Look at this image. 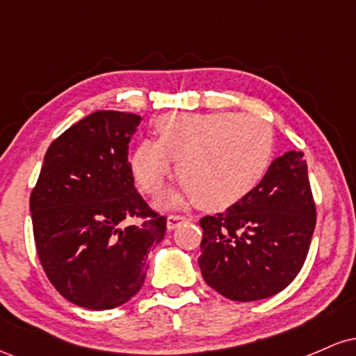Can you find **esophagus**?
I'll use <instances>...</instances> for the list:
<instances>
[{"label": "esophagus", "instance_id": "esophagus-1", "mask_svg": "<svg viewBox=\"0 0 356 356\" xmlns=\"http://www.w3.org/2000/svg\"><path fill=\"white\" fill-rule=\"evenodd\" d=\"M186 220H189L186 218V216H179V214H170L169 218H167V229L172 231L175 227L179 226L181 222H186Z\"/></svg>", "mask_w": 356, "mask_h": 356}]
</instances>
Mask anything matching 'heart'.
<instances>
[{
	"label": "heart",
	"instance_id": "1",
	"mask_svg": "<svg viewBox=\"0 0 356 356\" xmlns=\"http://www.w3.org/2000/svg\"><path fill=\"white\" fill-rule=\"evenodd\" d=\"M155 137L130 152L140 189L155 194L175 161L187 195L206 209H222L246 197L268 174L275 155L273 127L249 113H165L155 122ZM181 201L179 194L164 199L170 206Z\"/></svg>",
	"mask_w": 356,
	"mask_h": 356
}]
</instances>
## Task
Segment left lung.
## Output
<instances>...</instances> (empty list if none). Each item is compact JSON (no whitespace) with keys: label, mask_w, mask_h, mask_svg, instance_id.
<instances>
[{"label":"left lung","mask_w":356,"mask_h":356,"mask_svg":"<svg viewBox=\"0 0 356 356\" xmlns=\"http://www.w3.org/2000/svg\"><path fill=\"white\" fill-rule=\"evenodd\" d=\"M314 226L308 167L303 152L289 150L246 197L201 219L204 281L232 301L275 296L303 268Z\"/></svg>","instance_id":"left-lung-1"}]
</instances>
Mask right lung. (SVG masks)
Wrapping results in <instances>:
<instances>
[{"mask_svg":"<svg viewBox=\"0 0 356 356\" xmlns=\"http://www.w3.org/2000/svg\"><path fill=\"white\" fill-rule=\"evenodd\" d=\"M142 117L100 110L51 142L30 195L40 263L61 296L112 309L142 288L167 219L134 186L129 144ZM140 217V225L128 220Z\"/></svg>","mask_w":356,"mask_h":356,"instance_id":"obj_1","label":"right lung"}]
</instances>
